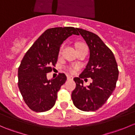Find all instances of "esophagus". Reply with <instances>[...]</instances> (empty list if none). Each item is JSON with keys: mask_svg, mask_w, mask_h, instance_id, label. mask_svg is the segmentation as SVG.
<instances>
[{"mask_svg": "<svg viewBox=\"0 0 135 135\" xmlns=\"http://www.w3.org/2000/svg\"><path fill=\"white\" fill-rule=\"evenodd\" d=\"M67 80L70 81V80H73V77L71 76H67Z\"/></svg>", "mask_w": 135, "mask_h": 135, "instance_id": "esophagus-1", "label": "esophagus"}]
</instances>
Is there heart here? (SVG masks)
<instances>
[{
    "label": "heart",
    "instance_id": "1",
    "mask_svg": "<svg viewBox=\"0 0 135 135\" xmlns=\"http://www.w3.org/2000/svg\"><path fill=\"white\" fill-rule=\"evenodd\" d=\"M81 45H83V44H78V46H77V47H78V46H81ZM62 47H63V46H61V49L62 48ZM68 70H69V71L70 72V73H74V71H75V67H73V66H71V67H69V69H68Z\"/></svg>",
    "mask_w": 135,
    "mask_h": 135
}]
</instances>
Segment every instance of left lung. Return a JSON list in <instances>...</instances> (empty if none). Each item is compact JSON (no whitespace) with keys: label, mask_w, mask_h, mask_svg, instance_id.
Masks as SVG:
<instances>
[{"label":"left lung","mask_w":135,"mask_h":135,"mask_svg":"<svg viewBox=\"0 0 135 135\" xmlns=\"http://www.w3.org/2000/svg\"><path fill=\"white\" fill-rule=\"evenodd\" d=\"M89 49V61L79 77L74 78L76 88L72 100L79 110L95 111L107 102L115 88L119 71L112 51L95 33L77 28ZM91 77L92 82L85 87L81 80Z\"/></svg>","instance_id":"obj_1"}]
</instances>
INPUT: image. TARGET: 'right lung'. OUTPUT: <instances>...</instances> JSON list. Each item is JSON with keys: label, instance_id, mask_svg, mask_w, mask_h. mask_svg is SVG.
I'll return each instance as SVG.
<instances>
[{"label": "right lung", "instance_id": "right-lung-1", "mask_svg": "<svg viewBox=\"0 0 135 135\" xmlns=\"http://www.w3.org/2000/svg\"><path fill=\"white\" fill-rule=\"evenodd\" d=\"M73 35H79L77 28L55 27L47 29L24 55L18 69V87L28 108L36 112L50 110L55 104L57 92L65 84L63 73L47 80L57 61L62 42Z\"/></svg>", "mask_w": 135, "mask_h": 135}]
</instances>
